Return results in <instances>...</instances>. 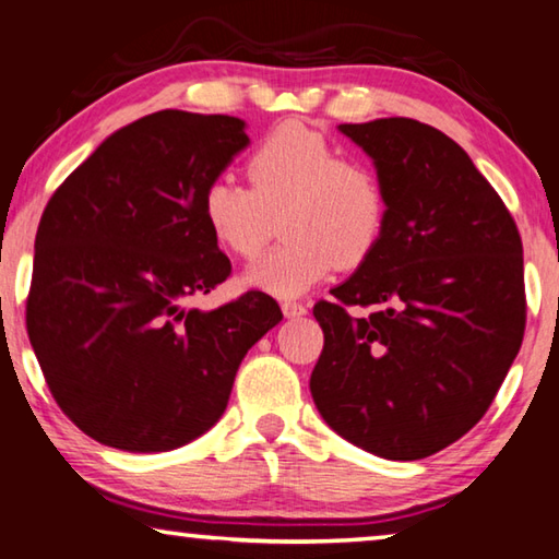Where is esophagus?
Masks as SVG:
<instances>
[{
    "label": "esophagus",
    "instance_id": "esophagus-1",
    "mask_svg": "<svg viewBox=\"0 0 559 559\" xmlns=\"http://www.w3.org/2000/svg\"><path fill=\"white\" fill-rule=\"evenodd\" d=\"M281 310H283V316H286V318H302L308 313V308L302 306V302H296V300L281 302Z\"/></svg>",
    "mask_w": 559,
    "mask_h": 559
}]
</instances>
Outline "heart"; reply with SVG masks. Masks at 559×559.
Wrapping results in <instances>:
<instances>
[{"instance_id":"heart-1","label":"heart","mask_w":559,"mask_h":559,"mask_svg":"<svg viewBox=\"0 0 559 559\" xmlns=\"http://www.w3.org/2000/svg\"><path fill=\"white\" fill-rule=\"evenodd\" d=\"M251 187L216 177L204 187L202 216L214 241L239 259L259 257L273 231L286 236L243 273L246 286L296 298L330 271L355 269L380 243L386 194L380 175L302 120L269 130L246 159Z\"/></svg>"}]
</instances>
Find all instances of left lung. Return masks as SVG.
I'll return each instance as SVG.
<instances>
[{
	"label": "left lung",
	"instance_id": "obj_1",
	"mask_svg": "<svg viewBox=\"0 0 559 559\" xmlns=\"http://www.w3.org/2000/svg\"><path fill=\"white\" fill-rule=\"evenodd\" d=\"M386 194L380 243L335 300L310 394L328 427L392 461L447 449L480 421L525 333L523 241L466 150L412 118L345 122ZM347 305H374L353 319Z\"/></svg>",
	"mask_w": 559,
	"mask_h": 559
}]
</instances>
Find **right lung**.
<instances>
[{"mask_svg":"<svg viewBox=\"0 0 559 559\" xmlns=\"http://www.w3.org/2000/svg\"><path fill=\"white\" fill-rule=\"evenodd\" d=\"M231 116L159 110L103 140L41 214L26 330L61 412L106 447L169 451L210 431L251 345L281 323L249 290L189 300L231 273L202 194L249 145Z\"/></svg>","mask_w":559,"mask_h":559,"instance_id":"obj_1","label":"right lung"}]
</instances>
